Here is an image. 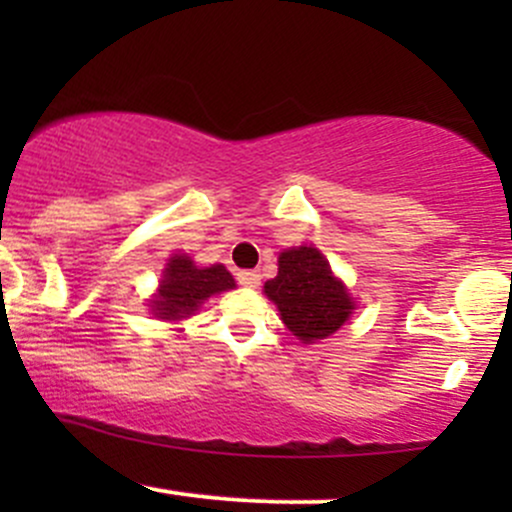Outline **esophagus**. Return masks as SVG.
I'll list each match as a JSON object with an SVG mask.
<instances>
[{
  "label": "esophagus",
  "instance_id": "obj_1",
  "mask_svg": "<svg viewBox=\"0 0 512 512\" xmlns=\"http://www.w3.org/2000/svg\"><path fill=\"white\" fill-rule=\"evenodd\" d=\"M238 284L248 286V289H257L260 286V274L255 269H243V272H238Z\"/></svg>",
  "mask_w": 512,
  "mask_h": 512
}]
</instances>
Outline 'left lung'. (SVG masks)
I'll list each match as a JSON object with an SVG mask.
<instances>
[{"mask_svg":"<svg viewBox=\"0 0 512 512\" xmlns=\"http://www.w3.org/2000/svg\"><path fill=\"white\" fill-rule=\"evenodd\" d=\"M281 320L305 344L330 337L349 320L354 301L334 279L330 264L315 248H291L279 255V274L264 284Z\"/></svg>","mask_w":512,"mask_h":512,"instance_id":"8db88e82","label":"left lung"}]
</instances>
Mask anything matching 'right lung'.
<instances>
[{"label": "right lung", "instance_id": "obj_1", "mask_svg": "<svg viewBox=\"0 0 512 512\" xmlns=\"http://www.w3.org/2000/svg\"><path fill=\"white\" fill-rule=\"evenodd\" d=\"M233 286L236 281L223 264L199 269L187 255H175L170 257L166 274H163L161 289L154 301V313L161 320L190 317L209 296L233 289Z\"/></svg>", "mask_w": 512, "mask_h": 512}]
</instances>
